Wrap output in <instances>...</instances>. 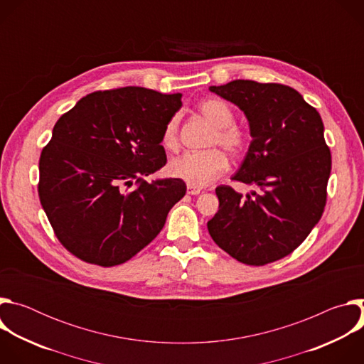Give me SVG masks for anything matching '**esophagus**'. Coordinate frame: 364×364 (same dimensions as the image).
<instances>
[{"label":"esophagus","mask_w":364,"mask_h":364,"mask_svg":"<svg viewBox=\"0 0 364 364\" xmlns=\"http://www.w3.org/2000/svg\"><path fill=\"white\" fill-rule=\"evenodd\" d=\"M201 193V188L200 187H194V186H187V194H191V196H197Z\"/></svg>","instance_id":"34e87169"}]
</instances>
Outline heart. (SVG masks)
<instances>
[{
  "label": "heart",
  "mask_w": 364,
  "mask_h": 364,
  "mask_svg": "<svg viewBox=\"0 0 364 364\" xmlns=\"http://www.w3.org/2000/svg\"><path fill=\"white\" fill-rule=\"evenodd\" d=\"M200 112L215 125L209 145H222L230 154H239L245 146V135L233 127L235 115L222 100L210 99L200 103ZM167 149L177 148V119L167 122L163 136ZM228 157L220 148H210L200 152H187L168 163L171 177L183 180L188 186L204 187L219 178L228 168Z\"/></svg>",
  "instance_id": "b5f03b06"
}]
</instances>
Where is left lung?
<instances>
[{"instance_id":"obj_1","label":"left lung","mask_w":364,"mask_h":364,"mask_svg":"<svg viewBox=\"0 0 364 364\" xmlns=\"http://www.w3.org/2000/svg\"><path fill=\"white\" fill-rule=\"evenodd\" d=\"M210 92L235 103L249 122L250 145L232 180L256 186L246 196L216 188L212 239L246 265H267L296 249L323 216L331 154L316 108L279 83L233 80Z\"/></svg>"}]
</instances>
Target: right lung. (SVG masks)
Wrapping results in <instances>:
<instances>
[{
  "label": "right lung",
  "instance_id": "1",
  "mask_svg": "<svg viewBox=\"0 0 364 364\" xmlns=\"http://www.w3.org/2000/svg\"><path fill=\"white\" fill-rule=\"evenodd\" d=\"M181 93L127 86L93 92L60 117L40 155L38 197L60 243L89 264L127 262L184 197L178 178L146 181L167 163L161 145Z\"/></svg>",
  "mask_w": 364,
  "mask_h": 364
}]
</instances>
